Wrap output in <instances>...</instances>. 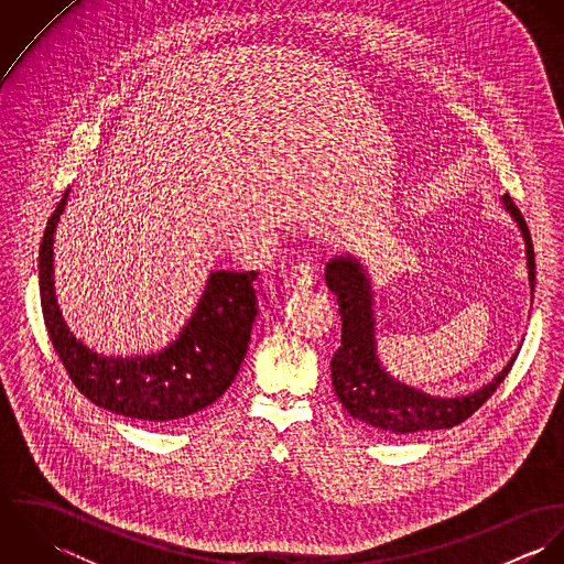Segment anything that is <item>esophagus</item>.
I'll list each match as a JSON object with an SVG mask.
<instances>
[{
    "label": "esophagus",
    "instance_id": "1",
    "mask_svg": "<svg viewBox=\"0 0 564 564\" xmlns=\"http://www.w3.org/2000/svg\"><path fill=\"white\" fill-rule=\"evenodd\" d=\"M317 282V267L313 262H300L291 271L293 289H311Z\"/></svg>",
    "mask_w": 564,
    "mask_h": 564
}]
</instances>
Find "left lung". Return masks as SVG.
Returning a JSON list of instances; mask_svg holds the SVG:
<instances>
[{"instance_id":"obj_1","label":"left lung","mask_w":564,"mask_h":564,"mask_svg":"<svg viewBox=\"0 0 564 564\" xmlns=\"http://www.w3.org/2000/svg\"><path fill=\"white\" fill-rule=\"evenodd\" d=\"M503 204L519 224L525 239L530 286L534 289V247L521 210L506 193ZM327 289L336 295L343 319L340 347L332 358V387L338 402L354 416L387 436H414L432 430L454 427L467 421L503 382L510 362L480 391L465 398H434L398 382L378 356L373 295L362 264L351 256H336L325 267Z\"/></svg>"}]
</instances>
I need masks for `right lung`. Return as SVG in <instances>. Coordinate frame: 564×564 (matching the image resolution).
<instances>
[{
    "label": "right lung",
    "mask_w": 564,
    "mask_h": 564,
    "mask_svg": "<svg viewBox=\"0 0 564 564\" xmlns=\"http://www.w3.org/2000/svg\"><path fill=\"white\" fill-rule=\"evenodd\" d=\"M69 188L47 221L39 251L41 308L50 340L86 400L115 414L169 423L217 402L235 382L258 315L256 271H215L177 338L148 356H106L67 327L54 291V232Z\"/></svg>",
    "instance_id": "right-lung-1"
}]
</instances>
